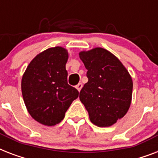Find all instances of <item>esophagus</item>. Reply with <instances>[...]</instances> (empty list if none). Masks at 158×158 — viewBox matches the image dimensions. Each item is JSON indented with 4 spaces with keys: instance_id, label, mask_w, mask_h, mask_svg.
I'll return each mask as SVG.
<instances>
[{
    "instance_id": "obj_1",
    "label": "esophagus",
    "mask_w": 158,
    "mask_h": 158,
    "mask_svg": "<svg viewBox=\"0 0 158 158\" xmlns=\"http://www.w3.org/2000/svg\"><path fill=\"white\" fill-rule=\"evenodd\" d=\"M82 87H83V85H82V84H78L76 85V86H75V88H76L77 89V90H78V91H80V90H81V89H82Z\"/></svg>"
}]
</instances>
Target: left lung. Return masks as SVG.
I'll list each match as a JSON object with an SVG mask.
<instances>
[{"instance_id": "8db88e82", "label": "left lung", "mask_w": 158, "mask_h": 158, "mask_svg": "<svg viewBox=\"0 0 158 158\" xmlns=\"http://www.w3.org/2000/svg\"><path fill=\"white\" fill-rule=\"evenodd\" d=\"M88 69V83L79 99L91 122L108 127L124 117L131 104L133 81L130 73L115 55L102 48L79 53Z\"/></svg>"}]
</instances>
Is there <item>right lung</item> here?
Instances as JSON below:
<instances>
[{
  "label": "right lung",
  "instance_id": "obj_1",
  "mask_svg": "<svg viewBox=\"0 0 158 158\" xmlns=\"http://www.w3.org/2000/svg\"><path fill=\"white\" fill-rule=\"evenodd\" d=\"M68 51L48 48L28 64L21 81L23 102L32 117L42 125L53 126L61 121L79 92L67 83Z\"/></svg>",
  "mask_w": 158,
  "mask_h": 158
}]
</instances>
